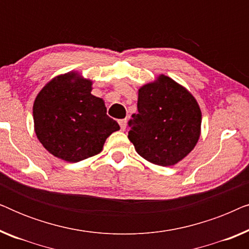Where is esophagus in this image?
<instances>
[{
	"label": "esophagus",
	"mask_w": 249,
	"mask_h": 249,
	"mask_svg": "<svg viewBox=\"0 0 249 249\" xmlns=\"http://www.w3.org/2000/svg\"><path fill=\"white\" fill-rule=\"evenodd\" d=\"M119 124H120L121 130H124L127 128V120L125 119H121V120H119Z\"/></svg>",
	"instance_id": "1"
}]
</instances>
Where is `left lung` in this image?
<instances>
[{
	"label": "left lung",
	"instance_id": "left-lung-1",
	"mask_svg": "<svg viewBox=\"0 0 249 249\" xmlns=\"http://www.w3.org/2000/svg\"><path fill=\"white\" fill-rule=\"evenodd\" d=\"M138 113L128 138L146 161L171 166L185 159L200 136L202 112L185 87L164 74L138 89Z\"/></svg>",
	"mask_w": 249,
	"mask_h": 249
}]
</instances>
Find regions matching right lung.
<instances>
[{
  "mask_svg": "<svg viewBox=\"0 0 249 249\" xmlns=\"http://www.w3.org/2000/svg\"><path fill=\"white\" fill-rule=\"evenodd\" d=\"M93 81L71 71L54 77L34 102V128L51 154L79 162L102 152L112 132L120 129L107 114L104 101L90 93Z\"/></svg>",
  "mask_w": 249,
  "mask_h": 249,
  "instance_id": "add662e5",
  "label": "right lung"
}]
</instances>
